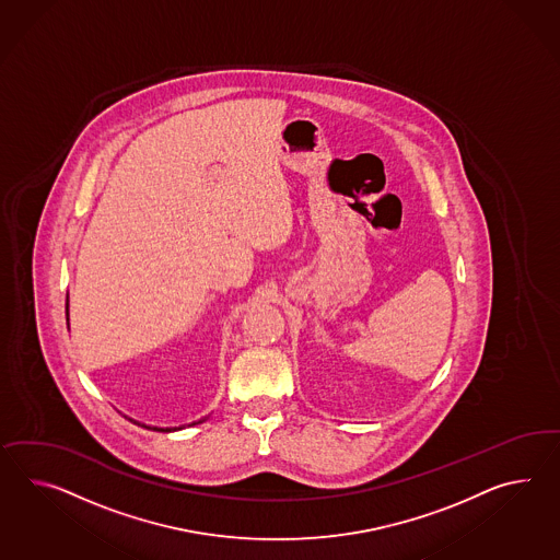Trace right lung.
Listing matches in <instances>:
<instances>
[{
	"label": "right lung",
	"mask_w": 560,
	"mask_h": 560,
	"mask_svg": "<svg viewBox=\"0 0 560 560\" xmlns=\"http://www.w3.org/2000/svg\"><path fill=\"white\" fill-rule=\"evenodd\" d=\"M67 324H69V328H70L69 295H67ZM205 421H206V417H205V419H200V421H196V423H191V424L205 423ZM191 424H188V427H191ZM148 429H150V427H148ZM153 429H155V431H164V433H170V431H179V429H184V427H174V429H158V427H153Z\"/></svg>",
	"instance_id": "1"
}]
</instances>
